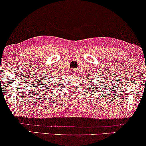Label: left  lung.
Listing matches in <instances>:
<instances>
[{
	"label": "left lung",
	"mask_w": 146,
	"mask_h": 146,
	"mask_svg": "<svg viewBox=\"0 0 146 146\" xmlns=\"http://www.w3.org/2000/svg\"><path fill=\"white\" fill-rule=\"evenodd\" d=\"M89 88H90V87H89ZM94 88H95V87H94Z\"/></svg>",
	"instance_id": "left-lung-1"
}]
</instances>
